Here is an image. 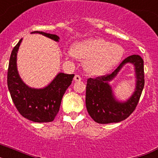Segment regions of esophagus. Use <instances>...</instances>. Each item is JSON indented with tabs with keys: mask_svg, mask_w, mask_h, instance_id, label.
<instances>
[{
	"mask_svg": "<svg viewBox=\"0 0 158 158\" xmlns=\"http://www.w3.org/2000/svg\"><path fill=\"white\" fill-rule=\"evenodd\" d=\"M73 80L75 81H81V76H79V75H75L74 78H73Z\"/></svg>",
	"mask_w": 158,
	"mask_h": 158,
	"instance_id": "obj_1",
	"label": "esophagus"
}]
</instances>
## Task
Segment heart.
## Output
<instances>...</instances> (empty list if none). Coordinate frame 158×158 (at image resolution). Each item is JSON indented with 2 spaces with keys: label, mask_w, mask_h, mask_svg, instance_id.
I'll list each match as a JSON object with an SVG mask.
<instances>
[{
  "label": "heart",
  "mask_w": 158,
  "mask_h": 158,
  "mask_svg": "<svg viewBox=\"0 0 158 158\" xmlns=\"http://www.w3.org/2000/svg\"><path fill=\"white\" fill-rule=\"evenodd\" d=\"M123 54L120 45L100 38L89 39L76 43L66 52V57L74 56L85 61V69L93 75L104 74L117 65Z\"/></svg>",
  "instance_id": "b5f03b06"
}]
</instances>
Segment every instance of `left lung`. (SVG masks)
Wrapping results in <instances>:
<instances>
[{"mask_svg": "<svg viewBox=\"0 0 158 158\" xmlns=\"http://www.w3.org/2000/svg\"><path fill=\"white\" fill-rule=\"evenodd\" d=\"M126 64L135 68V89L126 102L116 99L109 82L118 75ZM145 85L144 62L139 55H131L123 61L111 74L89 78L86 86L85 104L89 115L95 122L107 124L126 119L135 109Z\"/></svg>", "mask_w": 158, "mask_h": 158, "instance_id": "left-lung-1", "label": "left lung"}]
</instances>
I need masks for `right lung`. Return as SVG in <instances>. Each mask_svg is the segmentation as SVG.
Segmentation results:
<instances>
[{"instance_id": "right-lung-1", "label": "right lung", "mask_w": 158, "mask_h": 158, "mask_svg": "<svg viewBox=\"0 0 158 158\" xmlns=\"http://www.w3.org/2000/svg\"><path fill=\"white\" fill-rule=\"evenodd\" d=\"M35 33L59 42V37L56 35L38 31L31 32ZM21 42L22 39L12 50L8 64L7 81L11 97L18 111L24 118L35 123L51 122L59 111L62 96L72 83L74 74L58 73L46 87H29L23 81L17 70V52Z\"/></svg>"}]
</instances>
